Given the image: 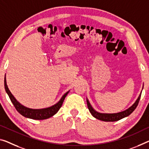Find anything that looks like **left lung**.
<instances>
[{
    "instance_id": "left-lung-1",
    "label": "left lung",
    "mask_w": 149,
    "mask_h": 149,
    "mask_svg": "<svg viewBox=\"0 0 149 149\" xmlns=\"http://www.w3.org/2000/svg\"><path fill=\"white\" fill-rule=\"evenodd\" d=\"M141 93L140 95H139V97L136 99L135 102H134L131 107H129V109L125 110L124 111L120 112V113H112V114L98 113V112L96 111L93 108V107L91 106V104H90V102H89L88 100L86 98V102H87L88 109L89 110V111H90V113H91V114H92L94 117L97 118V119L102 120V121H106V122H114V121H117L118 120L122 119V118L126 117V116H128L129 115H130V114H131L134 110H135L136 107L138 106L139 100H140Z\"/></svg>"
}]
</instances>
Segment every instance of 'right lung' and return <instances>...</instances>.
Returning a JSON list of instances; mask_svg holds the SVG:
<instances>
[{
	"instance_id": "right-lung-1",
	"label": "right lung",
	"mask_w": 149,
	"mask_h": 149,
	"mask_svg": "<svg viewBox=\"0 0 149 149\" xmlns=\"http://www.w3.org/2000/svg\"><path fill=\"white\" fill-rule=\"evenodd\" d=\"M4 88H5L6 92L8 95L9 98H10L12 103L13 104L14 106H15L16 110H17L21 115L24 116V117L32 118V119L35 120L47 119V118H49L54 115V114L58 111V110L60 109L62 104L63 103L65 97H67V94L69 93V91L66 93L65 95L61 97L60 100H59L57 103L54 104L53 106H51L45 109H33L27 108V107H24L22 104H20L19 101H17V100L16 99L15 97L13 95V94L11 93L10 91H9L7 84H6V77H4Z\"/></svg>"
}]
</instances>
